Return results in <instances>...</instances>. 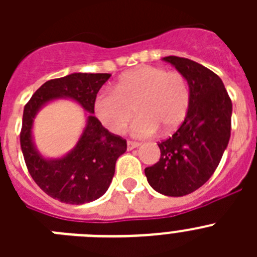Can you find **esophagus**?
Returning <instances> with one entry per match:
<instances>
[{"label":"esophagus","mask_w":257,"mask_h":257,"mask_svg":"<svg viewBox=\"0 0 257 257\" xmlns=\"http://www.w3.org/2000/svg\"><path fill=\"white\" fill-rule=\"evenodd\" d=\"M139 145L140 144L138 142H130V140H128V142H127V149H128V151H133V149L138 148Z\"/></svg>","instance_id":"34e87169"}]
</instances>
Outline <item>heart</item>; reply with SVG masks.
<instances>
[{
  "instance_id": "1",
  "label": "heart",
  "mask_w": 257,
  "mask_h": 257,
  "mask_svg": "<svg viewBox=\"0 0 257 257\" xmlns=\"http://www.w3.org/2000/svg\"><path fill=\"white\" fill-rule=\"evenodd\" d=\"M190 90L187 79L179 72H169L157 65H140L119 77L113 91L95 97L94 113L110 133L123 130L134 115L133 135L151 136L162 127L175 130L187 115Z\"/></svg>"
}]
</instances>
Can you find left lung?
Listing matches in <instances>:
<instances>
[{"label": "left lung", "mask_w": 257, "mask_h": 257, "mask_svg": "<svg viewBox=\"0 0 257 257\" xmlns=\"http://www.w3.org/2000/svg\"><path fill=\"white\" fill-rule=\"evenodd\" d=\"M163 60L185 77L190 104L178 131L158 144L160 161L145 169V176L156 192L181 197L201 188L219 166L230 139L231 100L208 68L179 56Z\"/></svg>", "instance_id": "left-lung-1"}]
</instances>
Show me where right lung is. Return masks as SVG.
<instances>
[{
  "instance_id": "right-lung-1",
  "label": "right lung",
  "mask_w": 257,
  "mask_h": 257,
  "mask_svg": "<svg viewBox=\"0 0 257 257\" xmlns=\"http://www.w3.org/2000/svg\"><path fill=\"white\" fill-rule=\"evenodd\" d=\"M109 73H72L50 79L24 106L20 145L27 169L38 187L52 198L69 205H83L100 198L108 190L115 161L127 149L126 140L110 134L94 115V101ZM70 98L86 113V124L73 150L58 159L42 156L35 147L33 123L45 105Z\"/></svg>"
}]
</instances>
